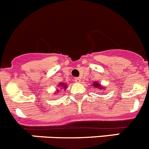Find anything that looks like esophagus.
I'll return each mask as SVG.
<instances>
[{
    "instance_id": "1",
    "label": "esophagus",
    "mask_w": 149,
    "mask_h": 149,
    "mask_svg": "<svg viewBox=\"0 0 149 149\" xmlns=\"http://www.w3.org/2000/svg\"><path fill=\"white\" fill-rule=\"evenodd\" d=\"M74 81H75L76 83H81V78H80V77H76V78L74 79Z\"/></svg>"
}]
</instances>
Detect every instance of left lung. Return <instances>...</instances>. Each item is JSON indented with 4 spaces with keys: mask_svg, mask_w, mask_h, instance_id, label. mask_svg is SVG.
<instances>
[{
    "mask_svg": "<svg viewBox=\"0 0 149 149\" xmlns=\"http://www.w3.org/2000/svg\"><path fill=\"white\" fill-rule=\"evenodd\" d=\"M93 86H97V87H98V88H101V85H100V84H98V83H97V82H95L94 84H93Z\"/></svg>",
    "mask_w": 149,
    "mask_h": 149,
    "instance_id": "obj_1",
    "label": "left lung"
}]
</instances>
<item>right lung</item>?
Listing matches in <instances>:
<instances>
[{
    "label": "right lung",
    "instance_id": "1",
    "mask_svg": "<svg viewBox=\"0 0 149 149\" xmlns=\"http://www.w3.org/2000/svg\"><path fill=\"white\" fill-rule=\"evenodd\" d=\"M60 86H63V87L64 88V89H65V87H66V85H65V84H60Z\"/></svg>",
    "mask_w": 149,
    "mask_h": 149
}]
</instances>
